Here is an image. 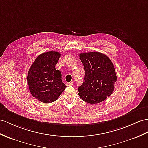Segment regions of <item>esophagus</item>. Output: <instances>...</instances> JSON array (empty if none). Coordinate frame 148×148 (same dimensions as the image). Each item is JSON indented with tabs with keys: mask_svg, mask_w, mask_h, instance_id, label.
Instances as JSON below:
<instances>
[{
	"mask_svg": "<svg viewBox=\"0 0 148 148\" xmlns=\"http://www.w3.org/2000/svg\"><path fill=\"white\" fill-rule=\"evenodd\" d=\"M66 86H71L73 85V82H66Z\"/></svg>",
	"mask_w": 148,
	"mask_h": 148,
	"instance_id": "34e87169",
	"label": "esophagus"
}]
</instances>
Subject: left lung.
<instances>
[{
    "label": "left lung",
    "mask_w": 148,
    "mask_h": 148,
    "mask_svg": "<svg viewBox=\"0 0 148 148\" xmlns=\"http://www.w3.org/2000/svg\"><path fill=\"white\" fill-rule=\"evenodd\" d=\"M80 59L85 78L78 88L79 96L90 104L103 101L112 93L117 81L113 63L105 54L97 51L80 53Z\"/></svg>",
    "instance_id": "left-lung-1"
}]
</instances>
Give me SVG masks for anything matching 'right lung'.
<instances>
[{
  "instance_id": "right-lung-1",
  "label": "right lung",
  "mask_w": 148,
  "mask_h": 148,
  "mask_svg": "<svg viewBox=\"0 0 148 148\" xmlns=\"http://www.w3.org/2000/svg\"><path fill=\"white\" fill-rule=\"evenodd\" d=\"M61 54L50 51L39 55L27 74V84L32 95L45 103L55 102L66 86L62 80V73L55 66Z\"/></svg>"
}]
</instances>
